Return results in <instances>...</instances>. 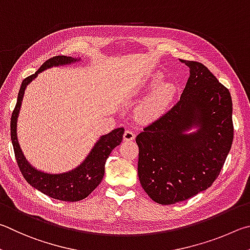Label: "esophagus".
<instances>
[{
	"label": "esophagus",
	"mask_w": 250,
	"mask_h": 250,
	"mask_svg": "<svg viewBox=\"0 0 250 250\" xmlns=\"http://www.w3.org/2000/svg\"><path fill=\"white\" fill-rule=\"evenodd\" d=\"M123 138H124L125 142L133 141V139L135 138V133L132 132V130H129V129H126L125 133H124V136H123Z\"/></svg>",
	"instance_id": "obj_1"
}]
</instances>
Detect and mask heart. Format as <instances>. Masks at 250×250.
<instances>
[{"label": "heart", "mask_w": 250, "mask_h": 250, "mask_svg": "<svg viewBox=\"0 0 250 250\" xmlns=\"http://www.w3.org/2000/svg\"><path fill=\"white\" fill-rule=\"evenodd\" d=\"M163 73L155 72L143 81L135 90V94L142 95L147 90L156 86L149 94L143 99L138 106V116L144 122H155L163 117L171 106L177 92V86L173 82L163 80Z\"/></svg>", "instance_id": "1"}]
</instances>
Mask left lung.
I'll return each instance as SVG.
<instances>
[{"mask_svg": "<svg viewBox=\"0 0 250 250\" xmlns=\"http://www.w3.org/2000/svg\"><path fill=\"white\" fill-rule=\"evenodd\" d=\"M190 69L180 101L137 135L138 178L155 202L174 204L213 185L234 137L229 91L204 64Z\"/></svg>", "mask_w": 250, "mask_h": 250, "instance_id": "left-lung-1", "label": "left lung"}]
</instances>
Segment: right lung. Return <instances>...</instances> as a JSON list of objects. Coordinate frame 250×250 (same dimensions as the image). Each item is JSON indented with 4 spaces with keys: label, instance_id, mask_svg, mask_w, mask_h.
<instances>
[{
    "label": "right lung",
    "instance_id": "add662e5",
    "mask_svg": "<svg viewBox=\"0 0 250 250\" xmlns=\"http://www.w3.org/2000/svg\"><path fill=\"white\" fill-rule=\"evenodd\" d=\"M80 60L81 58H72L67 56L52 57L46 62H43L34 74L24 79L11 118V139L13 148H14L17 165L25 180L42 193L52 199L67 201V202H77V201L85 199L100 185L104 177L106 159L114 148L122 143L124 128H116L111 133L102 135L92 147L89 155L78 167L65 172L49 173L33 167L25 158L21 149L19 139H17V120H19L21 101H23L26 87L37 78L39 73L52 67L76 63Z\"/></svg>",
    "mask_w": 250,
    "mask_h": 250
}]
</instances>
